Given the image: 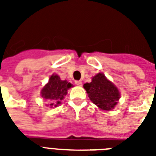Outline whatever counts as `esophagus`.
Returning <instances> with one entry per match:
<instances>
[{
    "label": "esophagus",
    "instance_id": "34e87169",
    "mask_svg": "<svg viewBox=\"0 0 156 156\" xmlns=\"http://www.w3.org/2000/svg\"><path fill=\"white\" fill-rule=\"evenodd\" d=\"M75 84L77 86H79V87H81V86L83 85V83L81 82V81H76L75 82Z\"/></svg>",
    "mask_w": 156,
    "mask_h": 156
}]
</instances>
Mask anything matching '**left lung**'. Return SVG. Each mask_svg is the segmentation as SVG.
<instances>
[{
	"label": "left lung",
	"mask_w": 156,
	"mask_h": 156,
	"mask_svg": "<svg viewBox=\"0 0 156 156\" xmlns=\"http://www.w3.org/2000/svg\"><path fill=\"white\" fill-rule=\"evenodd\" d=\"M83 87L87 90L90 100L105 111L113 109L121 96L117 87L102 73L94 76L91 82L85 83Z\"/></svg>",
	"instance_id": "8db88e82"
}]
</instances>
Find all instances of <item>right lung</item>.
I'll return each mask as SVG.
<instances>
[{
  "mask_svg": "<svg viewBox=\"0 0 156 156\" xmlns=\"http://www.w3.org/2000/svg\"><path fill=\"white\" fill-rule=\"evenodd\" d=\"M73 85L66 80H61L57 74H52L48 83L41 90V96L48 100L50 108L57 107L67 95V90Z\"/></svg>",
  "mask_w": 156,
  "mask_h": 156,
  "instance_id": "obj_1",
  "label": "right lung"
}]
</instances>
